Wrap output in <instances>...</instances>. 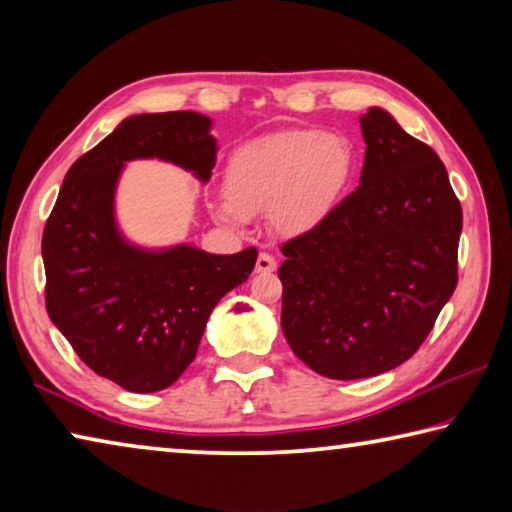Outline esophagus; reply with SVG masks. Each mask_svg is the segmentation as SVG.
<instances>
[{
	"label": "esophagus",
	"mask_w": 512,
	"mask_h": 512,
	"mask_svg": "<svg viewBox=\"0 0 512 512\" xmlns=\"http://www.w3.org/2000/svg\"><path fill=\"white\" fill-rule=\"evenodd\" d=\"M277 268V262H275V257L273 255H268V253H259V257H257V264H255V271L257 273H273Z\"/></svg>",
	"instance_id": "obj_1"
}]
</instances>
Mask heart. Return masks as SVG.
<instances>
[{
	"mask_svg": "<svg viewBox=\"0 0 512 512\" xmlns=\"http://www.w3.org/2000/svg\"><path fill=\"white\" fill-rule=\"evenodd\" d=\"M352 160V146L339 133L298 128L262 137L230 158L216 216L239 225L250 214L271 212L282 235H302L339 203Z\"/></svg>",
	"mask_w": 512,
	"mask_h": 512,
	"instance_id": "b5f03b06",
	"label": "heart"
}]
</instances>
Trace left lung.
<instances>
[{
  "label": "left lung",
  "instance_id": "obj_1",
  "mask_svg": "<svg viewBox=\"0 0 512 512\" xmlns=\"http://www.w3.org/2000/svg\"><path fill=\"white\" fill-rule=\"evenodd\" d=\"M359 187L282 246V332L329 379L413 357L458 282L461 203L436 151L381 108L361 115Z\"/></svg>",
  "mask_w": 512,
  "mask_h": 512
}]
</instances>
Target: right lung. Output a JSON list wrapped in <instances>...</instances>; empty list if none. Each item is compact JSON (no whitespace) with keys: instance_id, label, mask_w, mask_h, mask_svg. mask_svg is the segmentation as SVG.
<instances>
[{"instance_id":"obj_1","label":"right lung","mask_w":512,"mask_h":512,"mask_svg":"<svg viewBox=\"0 0 512 512\" xmlns=\"http://www.w3.org/2000/svg\"><path fill=\"white\" fill-rule=\"evenodd\" d=\"M210 128L192 110L126 117L69 167L42 235L51 323L85 366L131 393L162 391L183 375L216 302L257 262L255 248H142L117 225L124 164L158 158L207 183L219 149Z\"/></svg>"}]
</instances>
